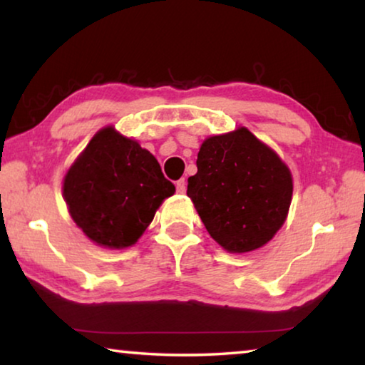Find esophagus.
Listing matches in <instances>:
<instances>
[{
  "label": "esophagus",
  "mask_w": 365,
  "mask_h": 365,
  "mask_svg": "<svg viewBox=\"0 0 365 365\" xmlns=\"http://www.w3.org/2000/svg\"><path fill=\"white\" fill-rule=\"evenodd\" d=\"M175 187H177V193H180V195H183L185 191H187V183H185L183 178L175 183Z\"/></svg>",
  "instance_id": "esophagus-1"
}]
</instances>
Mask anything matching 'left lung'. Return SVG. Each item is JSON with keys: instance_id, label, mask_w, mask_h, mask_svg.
Returning a JSON list of instances; mask_svg holds the SVG:
<instances>
[{"instance_id": "8db88e82", "label": "left lung", "mask_w": 365, "mask_h": 365, "mask_svg": "<svg viewBox=\"0 0 365 365\" xmlns=\"http://www.w3.org/2000/svg\"><path fill=\"white\" fill-rule=\"evenodd\" d=\"M187 195L209 235L228 252L267 245L285 224L293 177L279 154L246 127L209 137Z\"/></svg>"}]
</instances>
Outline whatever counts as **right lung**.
Segmentation results:
<instances>
[{
    "mask_svg": "<svg viewBox=\"0 0 365 365\" xmlns=\"http://www.w3.org/2000/svg\"><path fill=\"white\" fill-rule=\"evenodd\" d=\"M175 187L137 140L108 125L67 170L63 196L72 220L91 242L125 250L138 242Z\"/></svg>",
    "mask_w": 365,
    "mask_h": 365,
    "instance_id": "1",
    "label": "right lung"
}]
</instances>
